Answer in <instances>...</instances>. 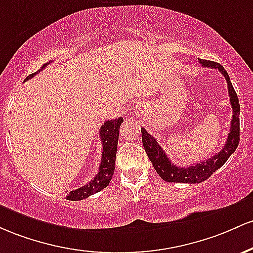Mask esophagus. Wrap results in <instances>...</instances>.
Here are the masks:
<instances>
[{
	"mask_svg": "<svg viewBox=\"0 0 253 253\" xmlns=\"http://www.w3.org/2000/svg\"><path fill=\"white\" fill-rule=\"evenodd\" d=\"M141 112V107H136V109H135V113H137V115H138V113H140Z\"/></svg>",
	"mask_w": 253,
	"mask_h": 253,
	"instance_id": "obj_1",
	"label": "esophagus"
}]
</instances>
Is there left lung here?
<instances>
[{
    "instance_id": "obj_1",
    "label": "left lung",
    "mask_w": 253,
    "mask_h": 253,
    "mask_svg": "<svg viewBox=\"0 0 253 253\" xmlns=\"http://www.w3.org/2000/svg\"><path fill=\"white\" fill-rule=\"evenodd\" d=\"M198 62L203 67L212 68L217 69L218 72L225 76L227 81V87H228L229 101H231L232 109H233V117L231 121V129H229L228 137H227L226 144L220 152L212 155L207 160L197 163L194 166L189 167H177L172 164V161L167 158L166 153L164 149L159 146V143L153 137L144 127H141L142 132V142H143L144 150L148 155L149 160L152 161L155 171L158 174L163 178L164 180L169 183H188V184H196L202 183L214 173L216 169L223 166V164L228 160V158L237 149L238 144L240 140V127H239V115H240V105L239 99H238L237 93L232 86V82L229 80V76L225 68L221 64L215 63V62L207 61V59L198 58Z\"/></svg>"
}]
</instances>
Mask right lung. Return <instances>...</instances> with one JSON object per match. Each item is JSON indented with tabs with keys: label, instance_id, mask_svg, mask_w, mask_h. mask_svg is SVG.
Wrapping results in <instances>:
<instances>
[{
	"label": "right lung",
	"instance_id": "obj_1",
	"mask_svg": "<svg viewBox=\"0 0 253 253\" xmlns=\"http://www.w3.org/2000/svg\"><path fill=\"white\" fill-rule=\"evenodd\" d=\"M47 64H44L42 67L45 68ZM41 69V70H42ZM39 70V72H41ZM38 74L28 75L25 81L30 80L31 78ZM123 123V118L119 117L117 119H112V121H106L101 126L99 130V135H100L101 143H103V154H101V163L99 166V172L93 178L92 180L88 181L86 185L81 186V188L72 190L69 192H65L64 198L69 201H81L84 198L89 197L90 195L96 194V192L101 191V190L106 188L112 179L113 172H115V161H116V153H117V143H118V136H119V126Z\"/></svg>",
	"mask_w": 253,
	"mask_h": 253
}]
</instances>
